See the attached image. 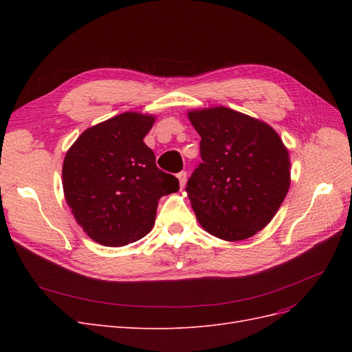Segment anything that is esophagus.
<instances>
[{"label": "esophagus", "mask_w": 352, "mask_h": 352, "mask_svg": "<svg viewBox=\"0 0 352 352\" xmlns=\"http://www.w3.org/2000/svg\"><path fill=\"white\" fill-rule=\"evenodd\" d=\"M177 179H179V184H180V189H184V186L186 184V172L177 173Z\"/></svg>", "instance_id": "34e87169"}]
</instances>
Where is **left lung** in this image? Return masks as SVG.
<instances>
[{
	"instance_id": "8db88e82",
	"label": "left lung",
	"mask_w": 352,
	"mask_h": 352,
	"mask_svg": "<svg viewBox=\"0 0 352 352\" xmlns=\"http://www.w3.org/2000/svg\"><path fill=\"white\" fill-rule=\"evenodd\" d=\"M202 163L186 192L210 235L243 241L269 225L289 190L291 158L273 127L228 107L188 111Z\"/></svg>"
}]
</instances>
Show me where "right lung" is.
<instances>
[{
    "label": "right lung",
    "instance_id": "right-lung-1",
    "mask_svg": "<svg viewBox=\"0 0 352 352\" xmlns=\"http://www.w3.org/2000/svg\"><path fill=\"white\" fill-rule=\"evenodd\" d=\"M155 116L126 111L88 127L63 163V190L78 225L105 247H123L154 226L158 199L179 180L155 166L144 142Z\"/></svg>",
    "mask_w": 352,
    "mask_h": 352
}]
</instances>
